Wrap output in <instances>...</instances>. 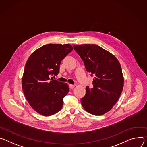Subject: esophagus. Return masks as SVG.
Segmentation results:
<instances>
[{"instance_id":"obj_1","label":"esophagus","mask_w":147,"mask_h":147,"mask_svg":"<svg viewBox=\"0 0 147 147\" xmlns=\"http://www.w3.org/2000/svg\"><path fill=\"white\" fill-rule=\"evenodd\" d=\"M69 86L70 89H74V87H75V85H74L69 84Z\"/></svg>"}]
</instances>
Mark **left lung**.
Here are the masks:
<instances>
[{"mask_svg": "<svg viewBox=\"0 0 147 147\" xmlns=\"http://www.w3.org/2000/svg\"><path fill=\"white\" fill-rule=\"evenodd\" d=\"M73 47L83 60L86 71L94 76L93 86H86L81 103L88 113L103 115L116 103L123 90L124 78L121 65L112 54L97 45Z\"/></svg>", "mask_w": 147, "mask_h": 147, "instance_id": "obj_1", "label": "left lung"}]
</instances>
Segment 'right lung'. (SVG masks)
Listing matches in <instances>:
<instances>
[{
	"mask_svg": "<svg viewBox=\"0 0 147 147\" xmlns=\"http://www.w3.org/2000/svg\"><path fill=\"white\" fill-rule=\"evenodd\" d=\"M72 50L69 44H46L32 53L26 63L23 90L31 107L41 115L50 116L62 109L68 85L50 76L58 75L61 61Z\"/></svg>",
	"mask_w": 147,
	"mask_h": 147,
	"instance_id": "obj_1",
	"label": "right lung"
}]
</instances>
